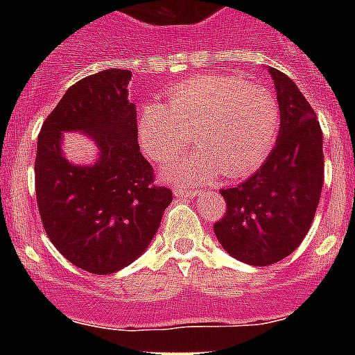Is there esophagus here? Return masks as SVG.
I'll return each instance as SVG.
<instances>
[{"instance_id":"1","label":"esophagus","mask_w":355,"mask_h":355,"mask_svg":"<svg viewBox=\"0 0 355 355\" xmlns=\"http://www.w3.org/2000/svg\"><path fill=\"white\" fill-rule=\"evenodd\" d=\"M196 188H175L174 196L175 197H196L197 196Z\"/></svg>"}]
</instances>
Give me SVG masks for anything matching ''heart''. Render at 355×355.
<instances>
[{
    "label": "heart",
    "mask_w": 355,
    "mask_h": 355,
    "mask_svg": "<svg viewBox=\"0 0 355 355\" xmlns=\"http://www.w3.org/2000/svg\"><path fill=\"white\" fill-rule=\"evenodd\" d=\"M279 126L274 94L227 74L181 80L167 90V105L146 103L137 119L140 147L158 163L179 154L193 135L200 150L162 171L167 181L188 187L218 172L236 178L254 171L274 147Z\"/></svg>",
    "instance_id": "b5f03b06"
}]
</instances>
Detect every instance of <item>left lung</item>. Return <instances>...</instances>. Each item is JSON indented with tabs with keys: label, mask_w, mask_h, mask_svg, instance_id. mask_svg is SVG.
<instances>
[{
	"label": "left lung",
	"mask_w": 355,
	"mask_h": 355,
	"mask_svg": "<svg viewBox=\"0 0 355 355\" xmlns=\"http://www.w3.org/2000/svg\"><path fill=\"white\" fill-rule=\"evenodd\" d=\"M281 130L266 162L238 187L220 190L225 213L213 225L238 261L266 266L290 256L311 227L324 184V139L299 87L270 67Z\"/></svg>",
	"instance_id": "obj_1"
}]
</instances>
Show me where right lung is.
Segmentation results:
<instances>
[{
    "mask_svg": "<svg viewBox=\"0 0 355 355\" xmlns=\"http://www.w3.org/2000/svg\"><path fill=\"white\" fill-rule=\"evenodd\" d=\"M131 71L106 69L74 83L37 139L35 193L40 220L56 250L78 268L106 275L133 263L149 247L172 202L155 183L140 153L137 108L128 99ZM65 130L98 146L94 166L69 162Z\"/></svg>",
    "mask_w": 355,
    "mask_h": 355,
    "instance_id": "obj_1",
    "label": "right lung"
}]
</instances>
